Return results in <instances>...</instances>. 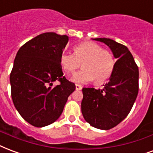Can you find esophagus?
Listing matches in <instances>:
<instances>
[{
  "label": "esophagus",
  "instance_id": "1",
  "mask_svg": "<svg viewBox=\"0 0 153 153\" xmlns=\"http://www.w3.org/2000/svg\"><path fill=\"white\" fill-rule=\"evenodd\" d=\"M75 88H76V90H81L82 88V87L79 84H75Z\"/></svg>",
  "mask_w": 153,
  "mask_h": 153
}]
</instances>
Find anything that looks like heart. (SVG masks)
<instances>
[{
  "instance_id": "b5f03b06",
  "label": "heart",
  "mask_w": 153,
  "mask_h": 153,
  "mask_svg": "<svg viewBox=\"0 0 153 153\" xmlns=\"http://www.w3.org/2000/svg\"><path fill=\"white\" fill-rule=\"evenodd\" d=\"M74 53L64 52L60 62L63 70L73 74L77 69H83L74 74L71 80L77 83H85L95 79L97 83H102L111 77L115 68V59L110 51L103 49L94 42H84L76 45Z\"/></svg>"
}]
</instances>
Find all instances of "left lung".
<instances>
[{
	"label": "left lung",
	"mask_w": 153,
	"mask_h": 153,
	"mask_svg": "<svg viewBox=\"0 0 153 153\" xmlns=\"http://www.w3.org/2000/svg\"><path fill=\"white\" fill-rule=\"evenodd\" d=\"M109 47L115 68L102 90L82 88V116L91 126L109 130L119 124L131 111L139 91V68L127 47L108 38H96Z\"/></svg>",
	"instance_id": "1"
}]
</instances>
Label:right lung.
<instances>
[{
	"label": "right lung",
	"mask_w": 153,
	"mask_h": 153,
	"mask_svg": "<svg viewBox=\"0 0 153 153\" xmlns=\"http://www.w3.org/2000/svg\"><path fill=\"white\" fill-rule=\"evenodd\" d=\"M67 36L46 32L19 48L10 73L13 105L30 125L43 127L59 118L75 84L63 76L60 58ZM55 81L59 85L51 88Z\"/></svg>",
	"instance_id": "1"
}]
</instances>
